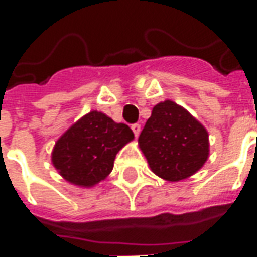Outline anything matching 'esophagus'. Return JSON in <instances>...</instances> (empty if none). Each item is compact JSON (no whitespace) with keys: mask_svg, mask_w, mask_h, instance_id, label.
<instances>
[{"mask_svg":"<svg viewBox=\"0 0 257 257\" xmlns=\"http://www.w3.org/2000/svg\"><path fill=\"white\" fill-rule=\"evenodd\" d=\"M131 128H132V131H134L135 136L138 138V136H139V134H140V131H142V126H140L139 123H134V125H132Z\"/></svg>","mask_w":257,"mask_h":257,"instance_id":"esophagus-1","label":"esophagus"}]
</instances>
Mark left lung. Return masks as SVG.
<instances>
[{
	"label": "left lung",
	"mask_w": 257,
	"mask_h": 257,
	"mask_svg": "<svg viewBox=\"0 0 257 257\" xmlns=\"http://www.w3.org/2000/svg\"><path fill=\"white\" fill-rule=\"evenodd\" d=\"M138 143L151 171L168 182L193 176L209 157L206 128L172 100L153 107Z\"/></svg>",
	"instance_id": "obj_1"
}]
</instances>
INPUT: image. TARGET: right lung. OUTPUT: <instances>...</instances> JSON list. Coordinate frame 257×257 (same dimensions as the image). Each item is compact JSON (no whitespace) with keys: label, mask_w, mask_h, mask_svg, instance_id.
Masks as SVG:
<instances>
[{"label":"right lung","mask_w":257,"mask_h":257,"mask_svg":"<svg viewBox=\"0 0 257 257\" xmlns=\"http://www.w3.org/2000/svg\"><path fill=\"white\" fill-rule=\"evenodd\" d=\"M134 138L126 123L115 122L104 112L93 110L56 140L51 160L66 182L90 189L111 173L117 153Z\"/></svg>","instance_id":"right-lung-1"}]
</instances>
